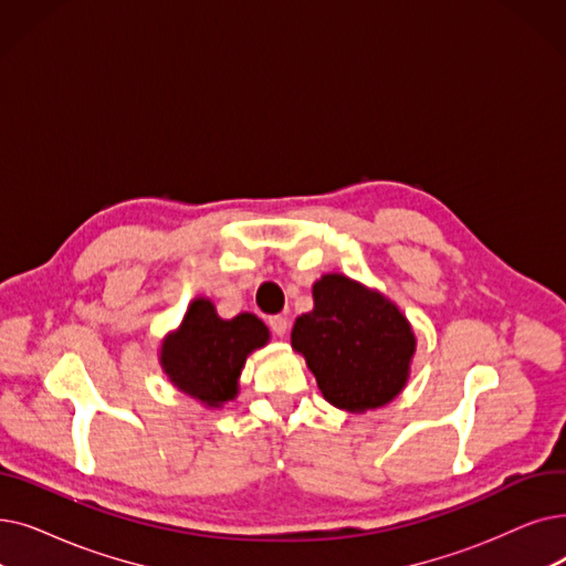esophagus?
Wrapping results in <instances>:
<instances>
[{
    "label": "esophagus",
    "mask_w": 566,
    "mask_h": 566,
    "mask_svg": "<svg viewBox=\"0 0 566 566\" xmlns=\"http://www.w3.org/2000/svg\"><path fill=\"white\" fill-rule=\"evenodd\" d=\"M270 328H273V333L277 335V337H284L286 333H289V318L286 316H282V314H277V316H270Z\"/></svg>",
    "instance_id": "34e87169"
}]
</instances>
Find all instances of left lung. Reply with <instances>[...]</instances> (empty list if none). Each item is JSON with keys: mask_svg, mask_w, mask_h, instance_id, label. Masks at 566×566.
Returning a JSON list of instances; mask_svg holds the SVG:
<instances>
[{"mask_svg": "<svg viewBox=\"0 0 566 566\" xmlns=\"http://www.w3.org/2000/svg\"><path fill=\"white\" fill-rule=\"evenodd\" d=\"M314 307L291 331L296 349L337 409L365 413L396 400L409 381L416 335L402 310L381 291L342 273L312 286Z\"/></svg>", "mask_w": 566, "mask_h": 566, "instance_id": "obj_1", "label": "left lung"}]
</instances>
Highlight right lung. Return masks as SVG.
Listing matches in <instances>:
<instances>
[{"label": "right lung", "instance_id": "right-lung-1", "mask_svg": "<svg viewBox=\"0 0 566 566\" xmlns=\"http://www.w3.org/2000/svg\"><path fill=\"white\" fill-rule=\"evenodd\" d=\"M270 342V331L252 312L222 318L210 298L196 296L176 331L159 347L168 381L208 409L238 398V379L248 356Z\"/></svg>", "mask_w": 566, "mask_h": 566}]
</instances>
